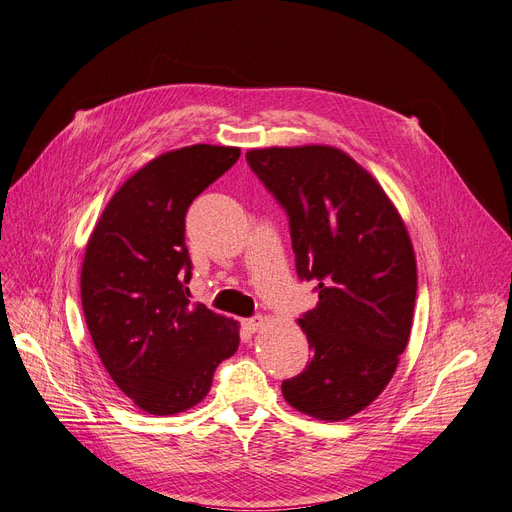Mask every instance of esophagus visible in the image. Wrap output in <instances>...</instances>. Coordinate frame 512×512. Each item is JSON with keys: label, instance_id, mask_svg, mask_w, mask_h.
Wrapping results in <instances>:
<instances>
[{"label": "esophagus", "instance_id": "1", "mask_svg": "<svg viewBox=\"0 0 512 512\" xmlns=\"http://www.w3.org/2000/svg\"><path fill=\"white\" fill-rule=\"evenodd\" d=\"M263 324H265V319H263L261 315H257V317H251V319H247V321H245V330H249V332H257V330H261V328H263Z\"/></svg>", "mask_w": 512, "mask_h": 512}]
</instances>
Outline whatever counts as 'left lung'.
<instances>
[{"label": "left lung", "instance_id": "8db88e82", "mask_svg": "<svg viewBox=\"0 0 512 512\" xmlns=\"http://www.w3.org/2000/svg\"><path fill=\"white\" fill-rule=\"evenodd\" d=\"M247 161L286 209L297 274L319 297L299 319L311 363L282 394L321 421L353 417L409 344L417 261L407 226L378 180L336 147L251 149Z\"/></svg>", "mask_w": 512, "mask_h": 512}]
</instances>
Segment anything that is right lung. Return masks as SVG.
Instances as JSON below:
<instances>
[{"label": "right lung", "mask_w": 512, "mask_h": 512, "mask_svg": "<svg viewBox=\"0 0 512 512\" xmlns=\"http://www.w3.org/2000/svg\"><path fill=\"white\" fill-rule=\"evenodd\" d=\"M238 157V147L218 145L161 153L118 188L87 242L89 334L114 384L149 415L195 407L238 348V321L191 303L184 245L188 205Z\"/></svg>", "instance_id": "1"}]
</instances>
